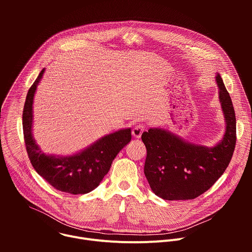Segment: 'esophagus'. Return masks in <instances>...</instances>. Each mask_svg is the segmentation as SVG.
<instances>
[{"label": "esophagus", "mask_w": 252, "mask_h": 252, "mask_svg": "<svg viewBox=\"0 0 252 252\" xmlns=\"http://www.w3.org/2000/svg\"><path fill=\"white\" fill-rule=\"evenodd\" d=\"M145 129H146V128H145V126H143V125H138V126H134V127L132 128L131 133H132L133 137L139 138V137L141 136L142 132L145 131Z\"/></svg>", "instance_id": "34e87169"}]
</instances>
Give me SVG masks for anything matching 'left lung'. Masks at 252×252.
<instances>
[{
    "label": "left lung",
    "mask_w": 252,
    "mask_h": 252,
    "mask_svg": "<svg viewBox=\"0 0 252 252\" xmlns=\"http://www.w3.org/2000/svg\"><path fill=\"white\" fill-rule=\"evenodd\" d=\"M226 129L217 146L188 142L168 130L150 128L141 134L147 148L145 175L156 195L166 200L193 199L208 190L228 166L236 143V120L230 95L217 75Z\"/></svg>",
    "instance_id": "left-lung-1"
}]
</instances>
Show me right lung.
<instances>
[{
    "mask_svg": "<svg viewBox=\"0 0 252 252\" xmlns=\"http://www.w3.org/2000/svg\"><path fill=\"white\" fill-rule=\"evenodd\" d=\"M44 73L45 68L30 88L23 111V130L29 158L35 171L56 189L71 194L88 193L98 187L117 155L130 141L131 130L125 128L107 134L69 157L44 154L32 132L33 96Z\"/></svg>",
    "mask_w": 252,
    "mask_h": 252,
    "instance_id": "1",
    "label": "right lung"
}]
</instances>
